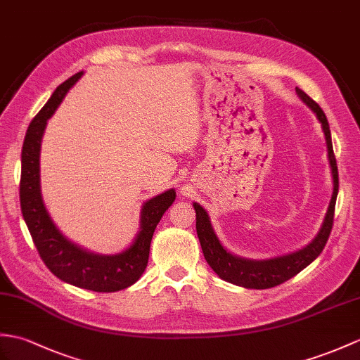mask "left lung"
<instances>
[{
    "mask_svg": "<svg viewBox=\"0 0 360 360\" xmlns=\"http://www.w3.org/2000/svg\"><path fill=\"white\" fill-rule=\"evenodd\" d=\"M296 91L300 96V99H302L307 105L311 107V110L316 113L317 120H319L322 124L325 141H327L328 160L331 165L333 186H334L331 202L328 207L327 216H325L323 225L319 231V235L316 236V239L311 242V244L307 245L302 250H299L296 253L269 259V261H248V259L233 256L221 245L219 239L216 238L207 212L199 204L196 202L193 204L196 210V231H198L200 247H202L205 261L221 279L227 281L230 283H235V285H239V287L264 290V288L281 285V283L291 279L299 271H302L307 265H310L314 259L322 253V250L325 244H327L331 229H333L334 205H336V198H338V190H339V173H338L336 158H334V152H333L330 125L327 121V116H325L322 108L317 105V103L313 101V99L300 89H296Z\"/></svg>",
    "mask_w": 360,
    "mask_h": 360,
    "instance_id": "left-lung-1",
    "label": "left lung"
}]
</instances>
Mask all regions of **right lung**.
<instances>
[{"mask_svg":"<svg viewBox=\"0 0 360 360\" xmlns=\"http://www.w3.org/2000/svg\"><path fill=\"white\" fill-rule=\"evenodd\" d=\"M81 75L82 72L73 75L58 86L29 125L21 153L20 202L24 221L27 224L39 257L56 278L79 288L113 293L133 285L144 273L155 229L167 208L173 204L176 191L167 190L165 193L147 200L142 207L141 230L135 242L120 255L103 256L90 253L61 235L50 219L41 199L39 148L47 120L55 113L56 107L61 104L63 98L81 78Z\"/></svg>","mask_w":360,"mask_h":360,"instance_id":"obj_1","label":"right lung"}]
</instances>
